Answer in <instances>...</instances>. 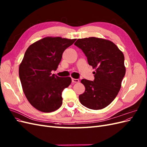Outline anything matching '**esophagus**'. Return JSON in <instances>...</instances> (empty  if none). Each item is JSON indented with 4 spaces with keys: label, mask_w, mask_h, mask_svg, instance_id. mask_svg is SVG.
<instances>
[{
    "label": "esophagus",
    "mask_w": 147,
    "mask_h": 147,
    "mask_svg": "<svg viewBox=\"0 0 147 147\" xmlns=\"http://www.w3.org/2000/svg\"><path fill=\"white\" fill-rule=\"evenodd\" d=\"M72 82L73 83H77L79 82V80L78 79H75V78H72Z\"/></svg>",
    "instance_id": "1"
}]
</instances>
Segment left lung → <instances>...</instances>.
<instances>
[{
  "mask_svg": "<svg viewBox=\"0 0 147 147\" xmlns=\"http://www.w3.org/2000/svg\"><path fill=\"white\" fill-rule=\"evenodd\" d=\"M84 53L96 71L93 81L82 80L85 91L79 96L81 104L92 110L102 109L117 97L125 75L123 53L108 40L96 37L78 39L74 43Z\"/></svg>",
  "mask_w": 147,
  "mask_h": 147,
  "instance_id": "1",
  "label": "left lung"
}]
</instances>
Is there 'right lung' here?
Masks as SVG:
<instances>
[{
    "label": "right lung",
    "mask_w": 147,
    "mask_h": 147,
    "mask_svg": "<svg viewBox=\"0 0 147 147\" xmlns=\"http://www.w3.org/2000/svg\"><path fill=\"white\" fill-rule=\"evenodd\" d=\"M76 39L47 37L30 45L19 67V76L24 94L34 108L49 113L63 103L62 92L72 82L70 77L51 74L56 70L63 53Z\"/></svg>",
    "instance_id": "obj_1"
}]
</instances>
